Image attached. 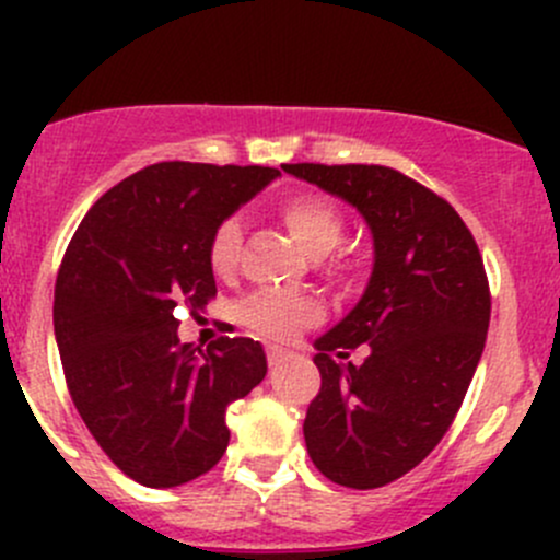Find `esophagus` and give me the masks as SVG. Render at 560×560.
<instances>
[{
  "instance_id": "1",
  "label": "esophagus",
  "mask_w": 560,
  "mask_h": 560,
  "mask_svg": "<svg viewBox=\"0 0 560 560\" xmlns=\"http://www.w3.org/2000/svg\"><path fill=\"white\" fill-rule=\"evenodd\" d=\"M265 354H268V365H270V369H273V365H279V363H284V360L290 358V352H287V349L273 347V343H270V347H265Z\"/></svg>"
}]
</instances>
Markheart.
<instances>
[{
  "mask_svg": "<svg viewBox=\"0 0 560 560\" xmlns=\"http://www.w3.org/2000/svg\"><path fill=\"white\" fill-rule=\"evenodd\" d=\"M279 219L290 230L292 238L312 257H325L338 246L343 235V213L332 200L316 191H295L279 202ZM241 246H244V224L238 217H228L217 224L208 241V265L217 276L228 279L238 270ZM336 276L352 270L347 254H336L330 262ZM322 316V306L308 295H284V292H254L238 306V322L265 338L295 336L301 327L314 325Z\"/></svg>",
  "mask_w": 560,
  "mask_h": 560,
  "instance_id": "heart-1",
  "label": "heart"
}]
</instances>
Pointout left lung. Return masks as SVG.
I'll use <instances>...</instances> for the list:
<instances>
[{
	"label": "left lung",
	"mask_w": 560,
	"mask_h": 560,
	"mask_svg": "<svg viewBox=\"0 0 560 560\" xmlns=\"http://www.w3.org/2000/svg\"><path fill=\"white\" fill-rule=\"evenodd\" d=\"M352 202L374 235V273L358 306L316 338L322 387L303 436L336 485L382 488L433 453L482 358L490 287L471 230L444 197L385 165H284ZM360 342L363 366L331 358Z\"/></svg>",
	"instance_id": "left-lung-1"
}]
</instances>
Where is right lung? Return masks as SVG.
Returning <instances> with one entry per match:
<instances>
[{
  "instance_id": "obj_1",
  "label": "right lung",
  "mask_w": 560,
  "mask_h": 560,
  "mask_svg": "<svg viewBox=\"0 0 560 560\" xmlns=\"http://www.w3.org/2000/svg\"><path fill=\"white\" fill-rule=\"evenodd\" d=\"M281 175L259 165L160 162L107 189L56 276L54 330L67 389L89 433L127 477L175 488L228 450L224 415L265 380L254 338L178 341L175 308L217 295V224Z\"/></svg>"
}]
</instances>
